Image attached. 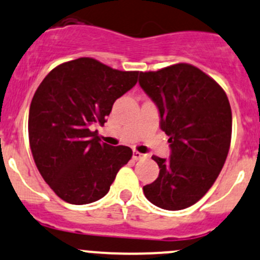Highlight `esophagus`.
Listing matches in <instances>:
<instances>
[{
  "label": "esophagus",
  "instance_id": "1",
  "mask_svg": "<svg viewBox=\"0 0 260 260\" xmlns=\"http://www.w3.org/2000/svg\"><path fill=\"white\" fill-rule=\"evenodd\" d=\"M147 154H143V153H139L137 151H133V159L135 160H142L146 159Z\"/></svg>",
  "mask_w": 260,
  "mask_h": 260
}]
</instances>
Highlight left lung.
<instances>
[{
	"mask_svg": "<svg viewBox=\"0 0 260 260\" xmlns=\"http://www.w3.org/2000/svg\"><path fill=\"white\" fill-rule=\"evenodd\" d=\"M139 86L157 105L171 158L153 155L159 176L143 187L146 198L167 210L188 208L219 176L232 138V109L219 84L199 68L177 63L139 73Z\"/></svg>",
	"mask_w": 260,
	"mask_h": 260,
	"instance_id": "left-lung-1",
	"label": "left lung"
}]
</instances>
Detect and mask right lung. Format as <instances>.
<instances>
[{"instance_id":"right-lung-1","label":"right lung","mask_w":260,"mask_h":260,"mask_svg":"<svg viewBox=\"0 0 260 260\" xmlns=\"http://www.w3.org/2000/svg\"><path fill=\"white\" fill-rule=\"evenodd\" d=\"M137 71H118L89 57L64 62L41 82L28 114V138L41 176L71 204H88L108 193L132 149L101 142L114 101L129 91Z\"/></svg>"}]
</instances>
